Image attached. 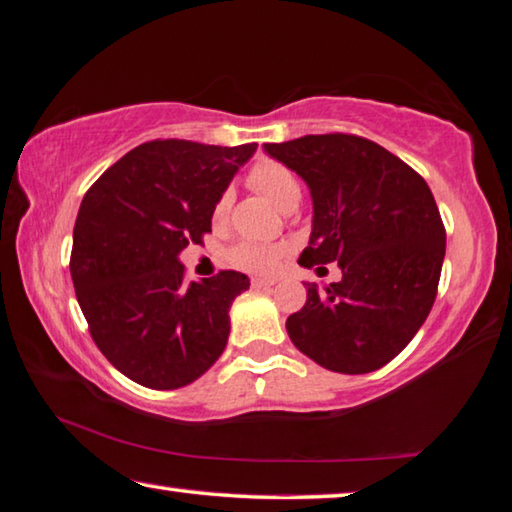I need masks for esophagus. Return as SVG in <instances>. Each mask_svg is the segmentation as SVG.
<instances>
[{
  "label": "esophagus",
  "mask_w": 512,
  "mask_h": 512,
  "mask_svg": "<svg viewBox=\"0 0 512 512\" xmlns=\"http://www.w3.org/2000/svg\"><path fill=\"white\" fill-rule=\"evenodd\" d=\"M250 284H253L255 289H264V287H273L275 280H271V277H253Z\"/></svg>",
  "instance_id": "esophagus-1"
}]
</instances>
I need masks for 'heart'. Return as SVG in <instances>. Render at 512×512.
<instances>
[{
  "instance_id": "b5f03b06",
  "label": "heart",
  "mask_w": 512,
  "mask_h": 512,
  "mask_svg": "<svg viewBox=\"0 0 512 512\" xmlns=\"http://www.w3.org/2000/svg\"><path fill=\"white\" fill-rule=\"evenodd\" d=\"M248 185L273 201L280 210H291L300 201V183L284 164L275 160H259L248 171ZM232 196L223 192L214 205V219L221 221L230 210ZM287 248L280 244H259V241H244L230 250V262L250 273H273L282 264Z\"/></svg>"
}]
</instances>
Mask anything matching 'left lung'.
I'll return each mask as SVG.
<instances>
[{
	"label": "left lung",
	"instance_id": "obj_1",
	"mask_svg": "<svg viewBox=\"0 0 512 512\" xmlns=\"http://www.w3.org/2000/svg\"><path fill=\"white\" fill-rule=\"evenodd\" d=\"M264 151L305 180L314 201L300 266L343 277L305 284V307L287 318L293 345L318 366L363 375L395 359L433 307L445 225L420 173L359 135H305Z\"/></svg>",
	"mask_w": 512,
	"mask_h": 512
}]
</instances>
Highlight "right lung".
<instances>
[{"label":"right lung","instance_id":"add662e5","mask_svg":"<svg viewBox=\"0 0 512 512\" xmlns=\"http://www.w3.org/2000/svg\"><path fill=\"white\" fill-rule=\"evenodd\" d=\"M255 151L153 140L83 196L69 259L76 300L103 357L137 384L187 386L225 350L230 305L250 280L219 271L187 284L178 255L212 232L216 201Z\"/></svg>","mask_w":512,"mask_h":512}]
</instances>
